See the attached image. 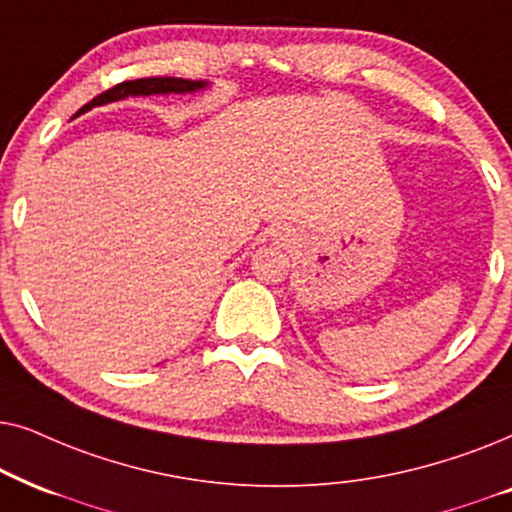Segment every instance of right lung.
I'll return each instance as SVG.
<instances>
[{
    "label": "right lung",
    "mask_w": 512,
    "mask_h": 512,
    "mask_svg": "<svg viewBox=\"0 0 512 512\" xmlns=\"http://www.w3.org/2000/svg\"><path fill=\"white\" fill-rule=\"evenodd\" d=\"M210 81H192V79H177V77H149V79H135L117 84L109 91L100 93L98 98H93L88 105L81 107V112L88 109L109 105V102H119L126 98H138V95H185V93H199L203 88H208Z\"/></svg>",
    "instance_id": "obj_1"
}]
</instances>
